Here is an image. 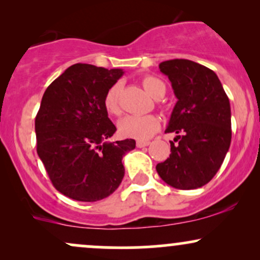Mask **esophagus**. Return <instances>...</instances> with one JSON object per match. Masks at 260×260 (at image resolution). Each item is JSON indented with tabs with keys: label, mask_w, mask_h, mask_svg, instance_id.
Listing matches in <instances>:
<instances>
[{
	"label": "esophagus",
	"mask_w": 260,
	"mask_h": 260,
	"mask_svg": "<svg viewBox=\"0 0 260 260\" xmlns=\"http://www.w3.org/2000/svg\"><path fill=\"white\" fill-rule=\"evenodd\" d=\"M136 144L138 148H144V147H148V145L150 144V142H149V140H137Z\"/></svg>",
	"instance_id": "obj_1"
}]
</instances>
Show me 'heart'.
<instances>
[{"label": "heart", "instance_id": "1", "mask_svg": "<svg viewBox=\"0 0 260 260\" xmlns=\"http://www.w3.org/2000/svg\"><path fill=\"white\" fill-rule=\"evenodd\" d=\"M143 88L150 96L155 99H160L164 96L166 91V86L159 78L153 76H147L142 79ZM120 91L121 84L115 83L110 86L104 96V109L109 115L117 116L121 112L120 106ZM160 121L156 116L145 115V116H126L120 121L118 128L121 134L129 138H136L139 140H147L154 136V133L159 129Z\"/></svg>", "mask_w": 260, "mask_h": 260}]
</instances>
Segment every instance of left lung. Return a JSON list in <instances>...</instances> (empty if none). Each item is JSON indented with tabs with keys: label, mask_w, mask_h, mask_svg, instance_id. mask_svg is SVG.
Returning a JSON list of instances; mask_svg holds the SVG:
<instances>
[{
	"label": "left lung",
	"mask_w": 260,
	"mask_h": 260,
	"mask_svg": "<svg viewBox=\"0 0 260 260\" xmlns=\"http://www.w3.org/2000/svg\"><path fill=\"white\" fill-rule=\"evenodd\" d=\"M177 98L166 133L171 154L156 165L157 174L177 189H196L219 171L231 143L230 101L215 72L189 59L161 62Z\"/></svg>",
	"instance_id": "8db88e82"
}]
</instances>
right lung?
Wrapping results in <instances>:
<instances>
[{"label": "right lung", "instance_id": "right-lung-1", "mask_svg": "<svg viewBox=\"0 0 260 260\" xmlns=\"http://www.w3.org/2000/svg\"><path fill=\"white\" fill-rule=\"evenodd\" d=\"M123 71L71 66L47 86L37 117V151L53 187L68 198L96 202L112 194L124 176L122 157L134 139L106 142L116 132L104 96Z\"/></svg>", "mask_w": 260, "mask_h": 260}]
</instances>
